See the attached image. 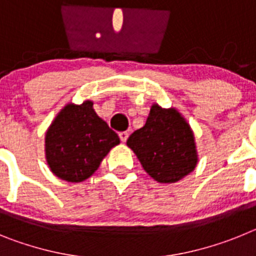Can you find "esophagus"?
Masks as SVG:
<instances>
[{
	"mask_svg": "<svg viewBox=\"0 0 256 256\" xmlns=\"http://www.w3.org/2000/svg\"><path fill=\"white\" fill-rule=\"evenodd\" d=\"M128 136H130V133L126 132V130H124V132L119 133V138H120L122 142H126V140H128Z\"/></svg>",
	"mask_w": 256,
	"mask_h": 256,
	"instance_id": "obj_1",
	"label": "esophagus"
}]
</instances>
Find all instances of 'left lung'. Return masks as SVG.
<instances>
[{"mask_svg": "<svg viewBox=\"0 0 256 256\" xmlns=\"http://www.w3.org/2000/svg\"><path fill=\"white\" fill-rule=\"evenodd\" d=\"M126 144L148 176L160 183L177 182L198 162L191 128L174 108L154 105L146 124L130 136Z\"/></svg>", "mask_w": 256, "mask_h": 256, "instance_id": "8db88e82", "label": "left lung"}]
</instances>
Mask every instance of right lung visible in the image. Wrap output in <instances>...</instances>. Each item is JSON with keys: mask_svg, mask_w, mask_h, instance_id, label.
<instances>
[{"mask_svg": "<svg viewBox=\"0 0 256 256\" xmlns=\"http://www.w3.org/2000/svg\"><path fill=\"white\" fill-rule=\"evenodd\" d=\"M92 106L91 101L66 105L46 133L47 162L52 173L68 182L91 177L104 156L120 142Z\"/></svg>", "mask_w": 256, "mask_h": 256, "instance_id": "right-lung-1", "label": "right lung"}]
</instances>
